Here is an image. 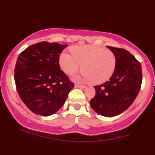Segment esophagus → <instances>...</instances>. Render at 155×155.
<instances>
[{
	"mask_svg": "<svg viewBox=\"0 0 155 155\" xmlns=\"http://www.w3.org/2000/svg\"><path fill=\"white\" fill-rule=\"evenodd\" d=\"M75 87H80V88H84L86 87L85 85H81V84H75Z\"/></svg>",
	"mask_w": 155,
	"mask_h": 155,
	"instance_id": "esophagus-1",
	"label": "esophagus"
}]
</instances>
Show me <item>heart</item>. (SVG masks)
Returning <instances> with one entry per match:
<instances>
[{"label": "heart", "mask_w": 155, "mask_h": 155, "mask_svg": "<svg viewBox=\"0 0 155 155\" xmlns=\"http://www.w3.org/2000/svg\"><path fill=\"white\" fill-rule=\"evenodd\" d=\"M72 53L63 51L59 57V64L66 74L72 75L81 68L82 78L94 84H102L113 76L116 59L110 50L96 46H77Z\"/></svg>", "instance_id": "obj_1"}]
</instances>
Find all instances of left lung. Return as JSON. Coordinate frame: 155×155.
I'll return each instance as SVG.
<instances>
[{
    "mask_svg": "<svg viewBox=\"0 0 155 155\" xmlns=\"http://www.w3.org/2000/svg\"><path fill=\"white\" fill-rule=\"evenodd\" d=\"M116 59V70L109 81L94 86L95 96L90 101L99 115L113 117L121 114L134 102L142 82L141 65L127 50L107 46Z\"/></svg>",
    "mask_w": 155,
    "mask_h": 155,
    "instance_id": "obj_1",
    "label": "left lung"
}]
</instances>
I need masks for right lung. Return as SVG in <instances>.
I'll return each mask as SVG.
<instances>
[{
  "label": "right lung",
  "mask_w": 155,
  "mask_h": 155,
  "mask_svg": "<svg viewBox=\"0 0 155 155\" xmlns=\"http://www.w3.org/2000/svg\"><path fill=\"white\" fill-rule=\"evenodd\" d=\"M68 45L40 42L20 53L15 68L19 96L34 113L49 116L64 105L74 84L61 70L59 57Z\"/></svg>",
  "instance_id": "obj_1"
}]
</instances>
